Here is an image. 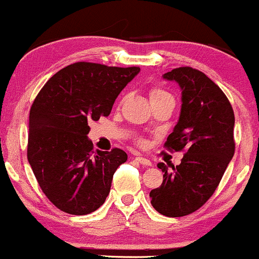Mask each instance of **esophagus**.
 <instances>
[{
    "instance_id": "obj_1",
    "label": "esophagus",
    "mask_w": 259,
    "mask_h": 259,
    "mask_svg": "<svg viewBox=\"0 0 259 259\" xmlns=\"http://www.w3.org/2000/svg\"><path fill=\"white\" fill-rule=\"evenodd\" d=\"M136 161H137L138 163L143 164V166H152V162L149 161V159H147V158H143V157H141V156L136 157Z\"/></svg>"
}]
</instances>
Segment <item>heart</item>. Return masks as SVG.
I'll return each instance as SVG.
<instances>
[{"mask_svg": "<svg viewBox=\"0 0 259 259\" xmlns=\"http://www.w3.org/2000/svg\"><path fill=\"white\" fill-rule=\"evenodd\" d=\"M149 100H151V103H157L163 102V101H175V98L169 92L161 87H152L149 90Z\"/></svg>", "mask_w": 259, "mask_h": 259, "instance_id": "1", "label": "heart"}]
</instances>
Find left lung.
<instances>
[{"label":"left lung","instance_id":"left-lung-1","mask_svg":"<svg viewBox=\"0 0 259 259\" xmlns=\"http://www.w3.org/2000/svg\"><path fill=\"white\" fill-rule=\"evenodd\" d=\"M182 90L181 114L164 147L186 151L181 164L169 172L164 163L163 182L149 192L151 204L167 217H183L201 208L214 193L234 154V113L227 96L203 72L175 68L163 74Z\"/></svg>","mask_w":259,"mask_h":259}]
</instances>
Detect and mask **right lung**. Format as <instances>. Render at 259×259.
Listing matches in <instances>:
<instances>
[{
    "instance_id": "1",
    "label": "right lung",
    "mask_w": 259,
    "mask_h": 259,
    "mask_svg": "<svg viewBox=\"0 0 259 259\" xmlns=\"http://www.w3.org/2000/svg\"><path fill=\"white\" fill-rule=\"evenodd\" d=\"M140 67L76 62L53 74L30 111L27 158L47 198L66 213L95 212L127 153L93 151L90 122L110 116L114 100Z\"/></svg>"
}]
</instances>
